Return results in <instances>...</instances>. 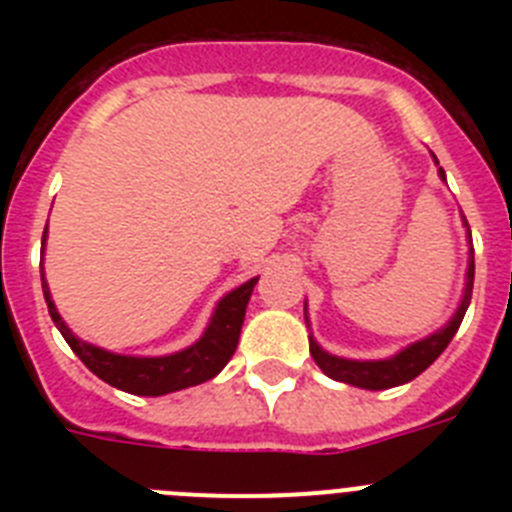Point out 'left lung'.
I'll list each match as a JSON object with an SVG mask.
<instances>
[{"label":"left lung","mask_w":512,"mask_h":512,"mask_svg":"<svg viewBox=\"0 0 512 512\" xmlns=\"http://www.w3.org/2000/svg\"><path fill=\"white\" fill-rule=\"evenodd\" d=\"M438 166V158L433 156ZM438 176L441 182H446V171L438 166ZM461 223L467 228V241H469V261H467V279H464V295H461L459 307L451 315L446 323L438 330L428 333L420 341L408 343L405 348H400L397 354L387 356V359H343V356L328 354L315 336H307L310 341V354L315 359V364L323 369V374H328L330 379L336 382L351 384V387H361V390H390V387H400V384L413 382L418 374H423L438 356L443 354V348L449 346L451 338L456 336L461 320H464V312H467L469 302H472V287H474V248H472V230H469L467 217L461 215ZM305 323L310 328V318H307V302H305Z\"/></svg>","instance_id":"8db88e82"}]
</instances>
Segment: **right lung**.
Here are the masks:
<instances>
[{
	"mask_svg": "<svg viewBox=\"0 0 512 512\" xmlns=\"http://www.w3.org/2000/svg\"><path fill=\"white\" fill-rule=\"evenodd\" d=\"M45 238H48V225H45L43 251L40 253H45ZM40 279H43V295L45 302H48V312H51L53 323L61 330V336L66 338L71 351L102 382L140 397H161L169 395V392L187 390V387L207 382V379L223 372L230 356L235 354V346H238V338H241L243 318H246L248 300H251L253 287L259 282V277H253L243 282L241 287L230 289L228 295L220 297L210 315V323H207L202 336L192 346L164 356H130L115 354V351H107V348L94 346L89 341H81L74 330L66 325V320L61 318V312L56 310L51 289H48V282H45L43 266H40Z\"/></svg>",
	"mask_w": 512,
	"mask_h": 512,
	"instance_id": "right-lung-1",
	"label": "right lung"
}]
</instances>
